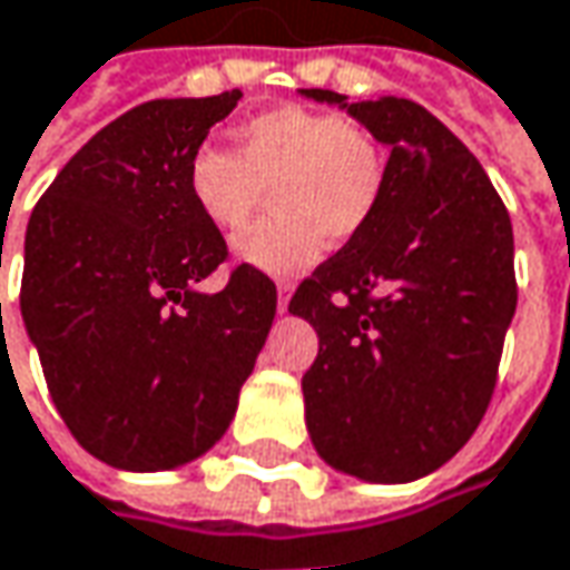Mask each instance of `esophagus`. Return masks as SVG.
<instances>
[{"mask_svg":"<svg viewBox=\"0 0 570 570\" xmlns=\"http://www.w3.org/2000/svg\"><path fill=\"white\" fill-rule=\"evenodd\" d=\"M288 298H292V288H288L285 282H278V314L288 311Z\"/></svg>","mask_w":570,"mask_h":570,"instance_id":"esophagus-1","label":"esophagus"}]
</instances>
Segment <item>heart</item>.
Returning <instances> with one entry per match:
<instances>
[{"instance_id": "obj_1", "label": "heart", "mask_w": 570, "mask_h": 570, "mask_svg": "<svg viewBox=\"0 0 570 570\" xmlns=\"http://www.w3.org/2000/svg\"><path fill=\"white\" fill-rule=\"evenodd\" d=\"M237 154L202 144L186 166L198 214L217 230H240L272 188V217L234 240L237 259L298 275L330 243L358 237L384 195L387 163L368 130L330 111L278 105L237 130Z\"/></svg>"}]
</instances>
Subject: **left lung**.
Here are the masks:
<instances>
[{
	"instance_id": "8db88e82",
	"label": "left lung",
	"mask_w": 570,
	"mask_h": 570,
	"mask_svg": "<svg viewBox=\"0 0 570 570\" xmlns=\"http://www.w3.org/2000/svg\"><path fill=\"white\" fill-rule=\"evenodd\" d=\"M301 96L346 108L391 147L375 217L288 304L321 340L301 379L307 433L336 471L416 481L471 440L491 404L517 311L510 214L423 105Z\"/></svg>"
}]
</instances>
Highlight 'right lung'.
<instances>
[{"label":"right lung","instance_id":"add662e5","mask_svg":"<svg viewBox=\"0 0 570 570\" xmlns=\"http://www.w3.org/2000/svg\"><path fill=\"white\" fill-rule=\"evenodd\" d=\"M240 89L154 99L101 128L35 205L21 317L76 442L125 471L208 452L234 420L275 317V282L237 266L191 205L188 157Z\"/></svg>","mask_w":570,"mask_h":570}]
</instances>
